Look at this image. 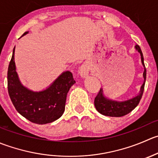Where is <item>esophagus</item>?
Masks as SVG:
<instances>
[{
    "label": "esophagus",
    "mask_w": 158,
    "mask_h": 158,
    "mask_svg": "<svg viewBox=\"0 0 158 158\" xmlns=\"http://www.w3.org/2000/svg\"><path fill=\"white\" fill-rule=\"evenodd\" d=\"M79 73L81 77L85 78L86 76H88L89 73V66L88 64H82L79 68Z\"/></svg>",
    "instance_id": "obj_1"
}]
</instances>
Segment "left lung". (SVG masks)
Returning <instances> with one entry per match:
<instances>
[{
    "label": "left lung",
    "mask_w": 158,
    "mask_h": 158,
    "mask_svg": "<svg viewBox=\"0 0 158 158\" xmlns=\"http://www.w3.org/2000/svg\"><path fill=\"white\" fill-rule=\"evenodd\" d=\"M135 48L140 54L142 64L144 67V72H143V74L144 82H143V85H141L140 93L137 96H136L135 97H133L132 99L125 101H115L106 97L103 95L102 89H100L97 96L95 98L94 104L96 110L104 116H113V117H120V116H125V115L131 113L140 102L143 90H144L145 81H146V68H145L144 62H143V53H142L140 46L137 45L135 46Z\"/></svg>",
    "instance_id": "left-lung-1"
}]
</instances>
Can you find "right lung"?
<instances>
[{"mask_svg": "<svg viewBox=\"0 0 158 158\" xmlns=\"http://www.w3.org/2000/svg\"><path fill=\"white\" fill-rule=\"evenodd\" d=\"M27 33L24 32L22 36ZM15 48L7 70V89L16 110L29 121L37 124H45L58 120L65 111L67 93L76 83L73 73L64 72L46 89L32 91L19 80L15 62Z\"/></svg>", "mask_w": 158, "mask_h": 158, "instance_id": "obj_1", "label": "right lung"}]
</instances>
